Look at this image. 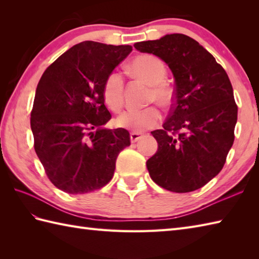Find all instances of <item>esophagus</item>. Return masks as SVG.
<instances>
[{
  "label": "esophagus",
  "mask_w": 259,
  "mask_h": 259,
  "mask_svg": "<svg viewBox=\"0 0 259 259\" xmlns=\"http://www.w3.org/2000/svg\"><path fill=\"white\" fill-rule=\"evenodd\" d=\"M142 138V135L138 133H131L130 134V140L131 142H137L139 139Z\"/></svg>",
  "instance_id": "1"
}]
</instances>
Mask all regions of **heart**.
<instances>
[{
  "label": "heart",
  "mask_w": 259,
  "mask_h": 259,
  "mask_svg": "<svg viewBox=\"0 0 259 259\" xmlns=\"http://www.w3.org/2000/svg\"><path fill=\"white\" fill-rule=\"evenodd\" d=\"M129 71L134 76L150 85V101H157L161 106H169L172 101L174 90L166 81L167 68L160 59L151 54H140L131 60ZM103 100L113 112H119L123 107L124 80L118 71L110 72L102 87ZM162 114L157 107L151 106L141 110H129L118 118V124L122 128L142 133L161 122Z\"/></svg>",
  "instance_id": "1"
}]
</instances>
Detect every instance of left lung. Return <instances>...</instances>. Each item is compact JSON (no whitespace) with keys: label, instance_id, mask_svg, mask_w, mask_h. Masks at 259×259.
Wrapping results in <instances>:
<instances>
[{"label":"left lung","instance_id":"left-lung-1","mask_svg":"<svg viewBox=\"0 0 259 259\" xmlns=\"http://www.w3.org/2000/svg\"><path fill=\"white\" fill-rule=\"evenodd\" d=\"M166 62L175 76L174 103L158 150L147 161L151 179L174 192L201 188L223 169L235 140L237 104L221 64L194 38L175 33L134 46Z\"/></svg>","mask_w":259,"mask_h":259}]
</instances>
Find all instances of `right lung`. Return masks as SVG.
Here are the masks:
<instances>
[{"instance_id": "right-lung-1", "label": "right lung", "mask_w": 259, "mask_h": 259, "mask_svg": "<svg viewBox=\"0 0 259 259\" xmlns=\"http://www.w3.org/2000/svg\"><path fill=\"white\" fill-rule=\"evenodd\" d=\"M131 51V46L81 42L38 81L31 111L34 150L60 190L75 195L102 188L113 177L120 151L130 146L125 129L102 128L111 119L102 87Z\"/></svg>"}]
</instances>
